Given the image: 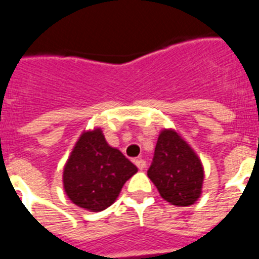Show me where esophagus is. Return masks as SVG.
Returning a JSON list of instances; mask_svg holds the SVG:
<instances>
[{
    "label": "esophagus",
    "instance_id": "1",
    "mask_svg": "<svg viewBox=\"0 0 259 259\" xmlns=\"http://www.w3.org/2000/svg\"><path fill=\"white\" fill-rule=\"evenodd\" d=\"M135 164H136L137 167H139V170H144L146 166V162L144 161L143 158H136V159H134Z\"/></svg>",
    "mask_w": 259,
    "mask_h": 259
}]
</instances>
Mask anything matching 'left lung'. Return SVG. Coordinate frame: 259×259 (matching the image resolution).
<instances>
[{"mask_svg": "<svg viewBox=\"0 0 259 259\" xmlns=\"http://www.w3.org/2000/svg\"><path fill=\"white\" fill-rule=\"evenodd\" d=\"M148 176L162 198L176 206H189L200 197L202 164L188 144L172 130H164L158 137Z\"/></svg>", "mask_w": 259, "mask_h": 259, "instance_id": "1", "label": "left lung"}]
</instances>
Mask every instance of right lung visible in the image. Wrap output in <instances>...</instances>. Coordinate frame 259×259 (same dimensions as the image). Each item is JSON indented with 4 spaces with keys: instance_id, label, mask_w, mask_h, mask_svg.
I'll use <instances>...</instances> for the list:
<instances>
[{
    "instance_id": "1",
    "label": "right lung",
    "mask_w": 259,
    "mask_h": 259,
    "mask_svg": "<svg viewBox=\"0 0 259 259\" xmlns=\"http://www.w3.org/2000/svg\"><path fill=\"white\" fill-rule=\"evenodd\" d=\"M137 167L105 140L101 130L84 132L63 171V187L75 205L92 211L109 207Z\"/></svg>"
}]
</instances>
